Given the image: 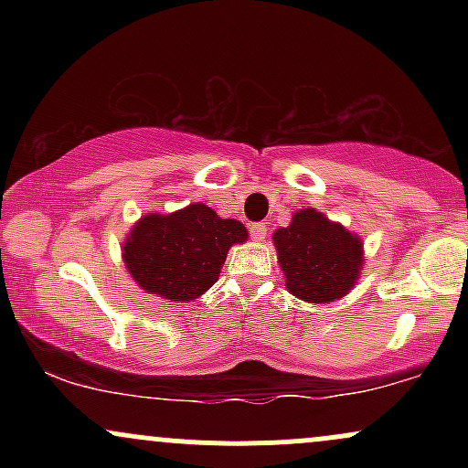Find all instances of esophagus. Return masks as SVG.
I'll return each instance as SVG.
<instances>
[{"mask_svg": "<svg viewBox=\"0 0 468 468\" xmlns=\"http://www.w3.org/2000/svg\"><path fill=\"white\" fill-rule=\"evenodd\" d=\"M266 222H257V224H250V238L255 241H264L266 239Z\"/></svg>", "mask_w": 468, "mask_h": 468, "instance_id": "esophagus-1", "label": "esophagus"}]
</instances>
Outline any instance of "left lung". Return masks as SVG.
<instances>
[{
    "label": "left lung",
    "instance_id": "left-lung-1",
    "mask_svg": "<svg viewBox=\"0 0 468 468\" xmlns=\"http://www.w3.org/2000/svg\"><path fill=\"white\" fill-rule=\"evenodd\" d=\"M286 286L303 302L341 299L358 279L361 239L314 208L294 213L286 229L272 235Z\"/></svg>",
    "mask_w": 468,
    "mask_h": 468
}]
</instances>
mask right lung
<instances>
[{
    "mask_svg": "<svg viewBox=\"0 0 468 468\" xmlns=\"http://www.w3.org/2000/svg\"><path fill=\"white\" fill-rule=\"evenodd\" d=\"M249 238L238 219H222L207 204L171 216H144L122 246L138 286L169 302H191L218 282L227 252Z\"/></svg>",
    "mask_w": 468,
    "mask_h": 468,
    "instance_id": "obj_1",
    "label": "right lung"
}]
</instances>
